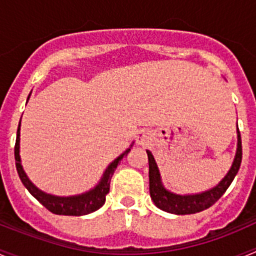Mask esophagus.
I'll use <instances>...</instances> for the list:
<instances>
[{
  "mask_svg": "<svg viewBox=\"0 0 256 256\" xmlns=\"http://www.w3.org/2000/svg\"><path fill=\"white\" fill-rule=\"evenodd\" d=\"M136 138H137V144H138L140 146H146L151 140L150 130H138V133H137V136H136Z\"/></svg>",
  "mask_w": 256,
  "mask_h": 256,
  "instance_id": "1",
  "label": "esophagus"
}]
</instances>
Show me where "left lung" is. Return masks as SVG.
Here are the masks:
<instances>
[{
  "label": "left lung",
  "mask_w": 256,
  "mask_h": 256,
  "mask_svg": "<svg viewBox=\"0 0 256 256\" xmlns=\"http://www.w3.org/2000/svg\"><path fill=\"white\" fill-rule=\"evenodd\" d=\"M148 178H150V196L154 204L159 209L166 212L177 214V216H186V214H195V212H202L216 204V201L223 196L232 180L236 177L237 172L242 160V144H241V134H240L238 126H237V151L232 166L226 174V177L212 187V190L201 192V194H194V195H177L173 192L168 191L162 186V177L158 165L152 154L148 150Z\"/></svg>",
  "instance_id": "8db88e82"
}]
</instances>
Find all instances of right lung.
Segmentation results:
<instances>
[{"instance_id":"add662e5","label":"right lung","mask_w":256,"mask_h":256,"mask_svg":"<svg viewBox=\"0 0 256 256\" xmlns=\"http://www.w3.org/2000/svg\"><path fill=\"white\" fill-rule=\"evenodd\" d=\"M130 148H132V144H130ZM130 148H126L120 156H118L114 162H110V165L106 168L105 173H104L102 178H101L100 182L97 183V186L94 188L90 190L88 192H84L82 195L68 196V198L54 196L50 195V194H46L44 191H40L26 177V172L22 169V160H20V124L18 126L16 142H15V164H16L18 174H19L22 184L30 192V195L34 196L46 209H48L54 214H58V216H79L90 214L92 212H96L97 209H100L105 204L106 195H108V190H110V180H112V174H114L118 165L120 164L122 159H123L126 154L130 152Z\"/></svg>"}]
</instances>
